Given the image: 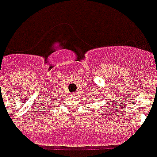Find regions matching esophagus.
Wrapping results in <instances>:
<instances>
[{"mask_svg": "<svg viewBox=\"0 0 157 157\" xmlns=\"http://www.w3.org/2000/svg\"><path fill=\"white\" fill-rule=\"evenodd\" d=\"M76 93H72V95H73V96H74V95H76Z\"/></svg>", "mask_w": 157, "mask_h": 157, "instance_id": "34e87169", "label": "esophagus"}]
</instances>
